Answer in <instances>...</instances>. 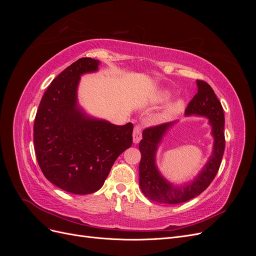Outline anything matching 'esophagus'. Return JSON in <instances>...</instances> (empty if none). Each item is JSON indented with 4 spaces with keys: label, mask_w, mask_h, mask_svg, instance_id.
Instances as JSON below:
<instances>
[{
    "label": "esophagus",
    "mask_w": 256,
    "mask_h": 256,
    "mask_svg": "<svg viewBox=\"0 0 256 256\" xmlns=\"http://www.w3.org/2000/svg\"><path fill=\"white\" fill-rule=\"evenodd\" d=\"M132 136H134V144H138V142L141 141V138H142V132H141V126H140V125L134 126Z\"/></svg>",
    "instance_id": "34e87169"
}]
</instances>
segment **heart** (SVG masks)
Returning <instances> with one entry per match:
<instances>
[{"instance_id": "b5f03b06", "label": "heart", "mask_w": 256, "mask_h": 256, "mask_svg": "<svg viewBox=\"0 0 256 256\" xmlns=\"http://www.w3.org/2000/svg\"><path fill=\"white\" fill-rule=\"evenodd\" d=\"M170 98H171V92H168V90L161 92H159V95H158V100L161 102H168ZM182 108H184L182 102H177L172 104L171 106H168L166 109L159 115V120H168L170 118H172L173 116L177 115L182 110Z\"/></svg>"}]
</instances>
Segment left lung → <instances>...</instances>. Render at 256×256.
Here are the masks:
<instances>
[{"label":"left lung","instance_id":"1","mask_svg":"<svg viewBox=\"0 0 256 256\" xmlns=\"http://www.w3.org/2000/svg\"><path fill=\"white\" fill-rule=\"evenodd\" d=\"M198 92L186 109V116L198 115L208 118L214 136L212 154L198 175L189 184L174 186L166 180L156 166V154L162 138L176 122L146 128L143 138L138 144L141 152L140 188L144 196L150 200L162 204H180L200 194L219 171L223 157L226 138H224V113L221 102L216 98L210 85L196 80Z\"/></svg>","mask_w":256,"mask_h":256}]
</instances>
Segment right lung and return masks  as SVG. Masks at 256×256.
I'll return each mask as SVG.
<instances>
[{"mask_svg":"<svg viewBox=\"0 0 256 256\" xmlns=\"http://www.w3.org/2000/svg\"><path fill=\"white\" fill-rule=\"evenodd\" d=\"M98 66V60L82 58L62 72L44 92L34 122V147L44 175L74 194L98 191L115 160L132 145V124L118 126L92 118L78 104L81 76Z\"/></svg>","mask_w":256,"mask_h":256,"instance_id":"1","label":"right lung"}]
</instances>
